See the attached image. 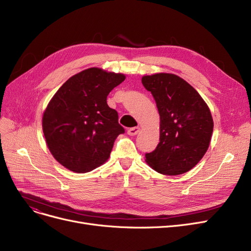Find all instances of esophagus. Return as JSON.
Segmentation results:
<instances>
[{
	"label": "esophagus",
	"mask_w": 251,
	"mask_h": 251,
	"mask_svg": "<svg viewBox=\"0 0 251 251\" xmlns=\"http://www.w3.org/2000/svg\"><path fill=\"white\" fill-rule=\"evenodd\" d=\"M140 130H141V128L140 127H133V128H130V129H128V131H127V133L129 134V135H131V136H133V135H136L138 132H140Z\"/></svg>",
	"instance_id": "34e87169"
}]
</instances>
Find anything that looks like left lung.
Segmentation results:
<instances>
[{
  "instance_id": "8db88e82",
  "label": "left lung",
  "mask_w": 251,
  "mask_h": 251,
  "mask_svg": "<svg viewBox=\"0 0 251 251\" xmlns=\"http://www.w3.org/2000/svg\"><path fill=\"white\" fill-rule=\"evenodd\" d=\"M142 82L152 93L160 116V142L152 153L146 154L147 164L162 175L187 173L210 146L214 122L208 104L176 74L144 75Z\"/></svg>"
}]
</instances>
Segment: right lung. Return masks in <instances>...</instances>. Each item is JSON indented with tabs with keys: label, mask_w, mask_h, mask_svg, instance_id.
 I'll return each mask as SVG.
<instances>
[{
	"label": "right lung",
	"mask_w": 251,
	"mask_h": 251,
	"mask_svg": "<svg viewBox=\"0 0 251 251\" xmlns=\"http://www.w3.org/2000/svg\"><path fill=\"white\" fill-rule=\"evenodd\" d=\"M125 78L123 73L92 67L74 74L52 96L42 130L50 152L64 168L83 174L107 161L124 128L106 98Z\"/></svg>",
	"instance_id": "right-lung-1"
}]
</instances>
